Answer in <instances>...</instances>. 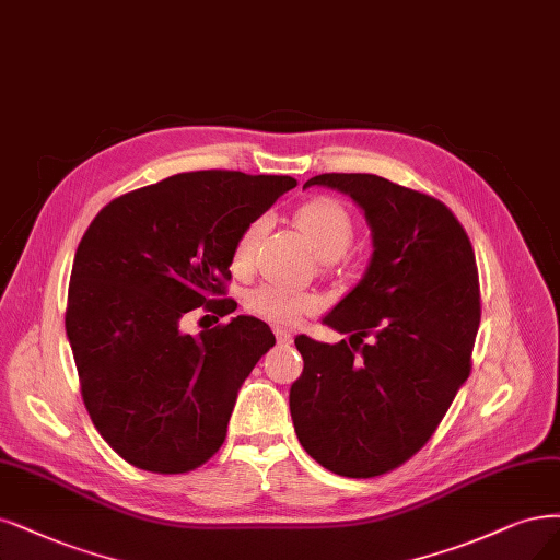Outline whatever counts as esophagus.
Here are the masks:
<instances>
[{
    "label": "esophagus",
    "instance_id": "1",
    "mask_svg": "<svg viewBox=\"0 0 560 560\" xmlns=\"http://www.w3.org/2000/svg\"><path fill=\"white\" fill-rule=\"evenodd\" d=\"M273 331H276V338H278V342H280V345H289V342H292V338H294V336H292V331L282 329V326H276Z\"/></svg>",
    "mask_w": 560,
    "mask_h": 560
}]
</instances>
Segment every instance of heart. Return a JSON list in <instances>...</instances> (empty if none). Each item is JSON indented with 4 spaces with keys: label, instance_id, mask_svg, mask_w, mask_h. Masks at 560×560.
<instances>
[{
    "label": "heart",
    "instance_id": "obj_1",
    "mask_svg": "<svg viewBox=\"0 0 560 560\" xmlns=\"http://www.w3.org/2000/svg\"><path fill=\"white\" fill-rule=\"evenodd\" d=\"M294 224L299 226L307 245L313 247V253L324 261L329 259L334 261L342 257L354 236L350 213H347L338 201L326 199V197L303 203L296 210ZM259 229L261 224L255 222L241 234L234 249V264L238 268H247L249 261H253V249L259 238ZM315 305H317L315 296L292 292V289H284L278 284H259L245 296V307L249 313L264 317L268 322H282V324L296 322L303 313H311Z\"/></svg>",
    "mask_w": 560,
    "mask_h": 560
}]
</instances>
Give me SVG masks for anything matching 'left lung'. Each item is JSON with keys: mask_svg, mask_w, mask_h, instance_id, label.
Wrapping results in <instances>:
<instances>
[{"mask_svg": "<svg viewBox=\"0 0 560 560\" xmlns=\"http://www.w3.org/2000/svg\"><path fill=\"white\" fill-rule=\"evenodd\" d=\"M313 185L363 210L373 255L322 319L350 342L294 338L303 373L289 389V410L319 466L377 477L427 445L470 375L479 329L475 253L452 210L421 191L373 173H322L303 189Z\"/></svg>", "mask_w": 560, "mask_h": 560, "instance_id": "8db88e82", "label": "left lung"}]
</instances>
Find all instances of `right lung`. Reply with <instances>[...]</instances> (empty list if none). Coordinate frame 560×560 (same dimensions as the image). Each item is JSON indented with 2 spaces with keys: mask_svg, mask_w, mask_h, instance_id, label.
<instances>
[{
  "mask_svg": "<svg viewBox=\"0 0 560 560\" xmlns=\"http://www.w3.org/2000/svg\"><path fill=\"white\" fill-rule=\"evenodd\" d=\"M289 176L178 173L100 210L75 249L67 338L90 419L127 464L195 470L224 442L241 384L276 345L268 324L238 315L199 336L183 315L236 311L224 280L243 231Z\"/></svg>",
  "mask_w": 560,
  "mask_h": 560,
  "instance_id": "obj_1",
  "label": "right lung"
}]
</instances>
